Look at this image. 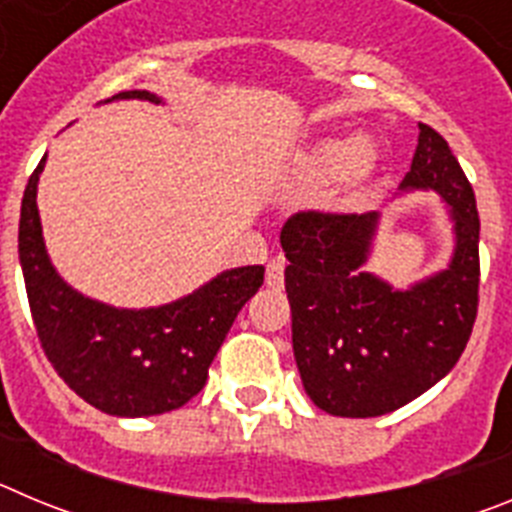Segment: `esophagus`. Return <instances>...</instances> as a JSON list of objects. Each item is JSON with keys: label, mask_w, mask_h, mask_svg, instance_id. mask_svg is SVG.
Returning <instances> with one entry per match:
<instances>
[{"label": "esophagus", "mask_w": 512, "mask_h": 512, "mask_svg": "<svg viewBox=\"0 0 512 512\" xmlns=\"http://www.w3.org/2000/svg\"><path fill=\"white\" fill-rule=\"evenodd\" d=\"M266 287H271V289L284 287V259L282 256L271 259L269 266H266Z\"/></svg>", "instance_id": "1"}]
</instances>
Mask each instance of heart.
I'll return each instance as SVG.
<instances>
[{"instance_id": "1", "label": "heart", "mask_w": 512, "mask_h": 512, "mask_svg": "<svg viewBox=\"0 0 512 512\" xmlns=\"http://www.w3.org/2000/svg\"><path fill=\"white\" fill-rule=\"evenodd\" d=\"M307 161L310 169L325 179L343 176L348 202H354L377 171L379 153L369 140L361 143V138H323L310 148Z\"/></svg>"}]
</instances>
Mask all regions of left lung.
Masks as SVG:
<instances>
[{"label":"left lung","instance_id":"left-lung-1","mask_svg":"<svg viewBox=\"0 0 512 512\" xmlns=\"http://www.w3.org/2000/svg\"><path fill=\"white\" fill-rule=\"evenodd\" d=\"M418 146L400 192H436L454 248L446 269L410 287L366 271L379 212H297L282 228L284 287L302 387L338 418H377L441 382L467 348L477 318L479 215L449 143L418 122Z\"/></svg>","mask_w":512,"mask_h":512}]
</instances>
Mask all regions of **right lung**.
<instances>
[{
	"mask_svg": "<svg viewBox=\"0 0 512 512\" xmlns=\"http://www.w3.org/2000/svg\"><path fill=\"white\" fill-rule=\"evenodd\" d=\"M120 99L164 102L146 89L104 102ZM45 158L27 182L20 210V266L45 356L81 400L107 415L148 418L182 408L205 387L235 315L264 284V266L225 269L158 307H115L81 295L45 248L38 212Z\"/></svg>",
	"mask_w": 512,
	"mask_h": 512,
	"instance_id": "add662e5",
	"label": "right lung"
}]
</instances>
